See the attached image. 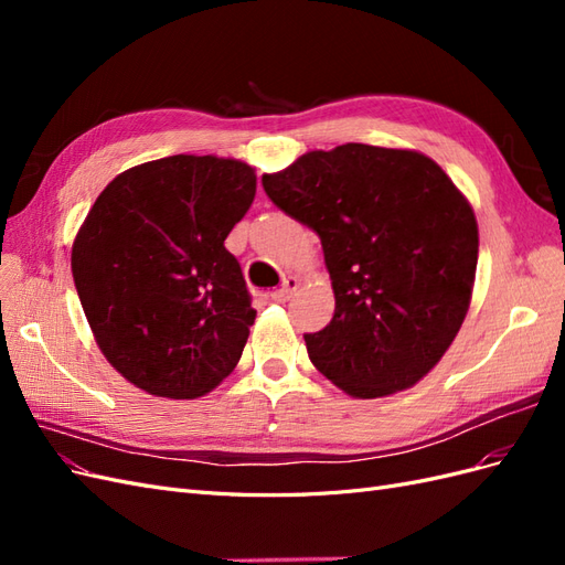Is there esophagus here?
Segmentation results:
<instances>
[{"label":"esophagus","mask_w":565,"mask_h":565,"mask_svg":"<svg viewBox=\"0 0 565 565\" xmlns=\"http://www.w3.org/2000/svg\"><path fill=\"white\" fill-rule=\"evenodd\" d=\"M299 285H301V280H299L297 276H287V278L282 280L280 289H276V292H270V299H273V301H287L289 297H292V295L297 292Z\"/></svg>","instance_id":"esophagus-1"}]
</instances>
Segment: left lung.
<instances>
[{
  "instance_id": "8db88e82",
  "label": "left lung",
  "mask_w": 565,
  "mask_h": 565,
  "mask_svg": "<svg viewBox=\"0 0 565 565\" xmlns=\"http://www.w3.org/2000/svg\"><path fill=\"white\" fill-rule=\"evenodd\" d=\"M282 212L318 233L334 316L303 334L311 363L351 398H384L429 374L467 318L478 224L471 202L419 150L344 143L262 177Z\"/></svg>"
}]
</instances>
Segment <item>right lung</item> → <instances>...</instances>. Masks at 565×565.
<instances>
[{
	"label": "right lung",
	"instance_id": "add662e5",
	"mask_svg": "<svg viewBox=\"0 0 565 565\" xmlns=\"http://www.w3.org/2000/svg\"><path fill=\"white\" fill-rule=\"evenodd\" d=\"M256 195L235 158L169 156L117 174L73 241V278L106 361L150 396H207L241 361L256 311L224 247Z\"/></svg>",
	"mask_w": 565,
	"mask_h": 565
}]
</instances>
